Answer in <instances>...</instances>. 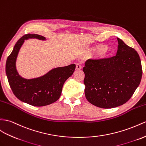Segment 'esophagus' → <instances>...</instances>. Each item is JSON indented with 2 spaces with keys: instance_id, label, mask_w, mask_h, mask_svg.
<instances>
[{
  "instance_id": "1",
  "label": "esophagus",
  "mask_w": 146,
  "mask_h": 146,
  "mask_svg": "<svg viewBox=\"0 0 146 146\" xmlns=\"http://www.w3.org/2000/svg\"><path fill=\"white\" fill-rule=\"evenodd\" d=\"M82 68V66L80 64V63H77L76 65V69L77 70H80Z\"/></svg>"
}]
</instances>
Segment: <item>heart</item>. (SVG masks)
<instances>
[{"label": "heart", "mask_w": 146, "mask_h": 146, "mask_svg": "<svg viewBox=\"0 0 146 146\" xmlns=\"http://www.w3.org/2000/svg\"><path fill=\"white\" fill-rule=\"evenodd\" d=\"M93 52H98V57L99 58H104L106 57L109 53V48L104 45H99L92 48Z\"/></svg>", "instance_id": "b5f03b06"}]
</instances>
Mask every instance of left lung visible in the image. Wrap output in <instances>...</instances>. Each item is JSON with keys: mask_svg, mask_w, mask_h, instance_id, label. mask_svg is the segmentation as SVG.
Segmentation results:
<instances>
[{"mask_svg": "<svg viewBox=\"0 0 146 146\" xmlns=\"http://www.w3.org/2000/svg\"><path fill=\"white\" fill-rule=\"evenodd\" d=\"M117 40V55L89 59L83 69L86 98L102 109L117 107L128 101L139 86L143 74L137 52L118 37Z\"/></svg>", "mask_w": 146, "mask_h": 146, "instance_id": "1", "label": "left lung"}]
</instances>
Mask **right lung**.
<instances>
[{"label": "right lung", "mask_w": 146, "mask_h": 146, "mask_svg": "<svg viewBox=\"0 0 146 146\" xmlns=\"http://www.w3.org/2000/svg\"><path fill=\"white\" fill-rule=\"evenodd\" d=\"M29 39L47 40L45 37L36 34H28L21 37L7 59L6 75L14 95L21 101L36 107L47 106L60 98L63 84L73 74L76 65L54 68L37 78H23L18 72L16 62L25 40Z\"/></svg>", "instance_id": "add662e5"}]
</instances>
